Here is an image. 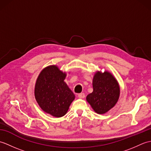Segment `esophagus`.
I'll list each match as a JSON object with an SVG mask.
<instances>
[{"instance_id":"34e87169","label":"esophagus","mask_w":151,"mask_h":151,"mask_svg":"<svg viewBox=\"0 0 151 151\" xmlns=\"http://www.w3.org/2000/svg\"><path fill=\"white\" fill-rule=\"evenodd\" d=\"M78 97L80 99H83L85 97V94L84 93H81L78 94Z\"/></svg>"}]
</instances>
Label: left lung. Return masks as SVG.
<instances>
[{
  "instance_id": "left-lung-1",
  "label": "left lung",
  "mask_w": 151,
  "mask_h": 151,
  "mask_svg": "<svg viewBox=\"0 0 151 151\" xmlns=\"http://www.w3.org/2000/svg\"><path fill=\"white\" fill-rule=\"evenodd\" d=\"M93 91L86 97L96 113L104 114L113 108L119 97V86L113 75L107 71L97 72L93 79Z\"/></svg>"
}]
</instances>
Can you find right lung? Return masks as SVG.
Listing matches in <instances>:
<instances>
[{"instance_id":"add662e5","label":"right lung","mask_w":151,"mask_h":151,"mask_svg":"<svg viewBox=\"0 0 151 151\" xmlns=\"http://www.w3.org/2000/svg\"><path fill=\"white\" fill-rule=\"evenodd\" d=\"M66 74L55 65L45 68L35 86V97L38 104L47 113L56 117L65 115L75 99V95L64 80Z\"/></svg>"}]
</instances>
